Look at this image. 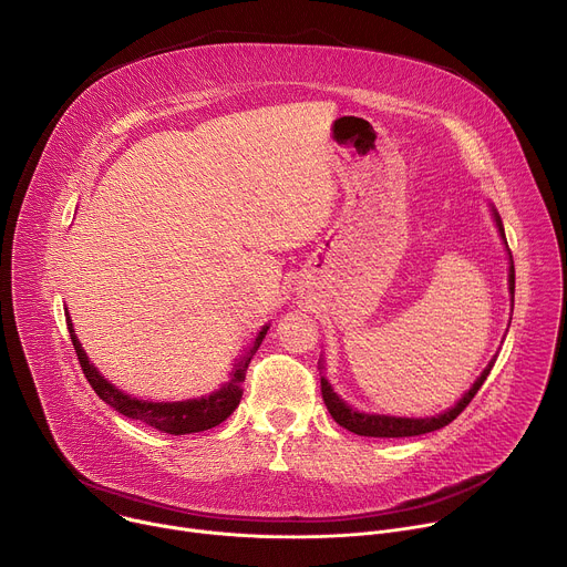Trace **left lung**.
I'll list each match as a JSON object with an SVG mask.
<instances>
[{"mask_svg": "<svg viewBox=\"0 0 567 567\" xmlns=\"http://www.w3.org/2000/svg\"><path fill=\"white\" fill-rule=\"evenodd\" d=\"M496 215V224L501 228V235L505 237V230H503V221ZM509 289L514 293V287H516V276H514V260H512V251H509ZM496 361V359H494ZM494 361L484 368V372L480 374V379L473 383V388L455 403V406L451 411H446L444 415H435V417H426V420H406V417H385V415H363V413H357L352 411L350 406H346V403L337 396V392L330 388V383L326 379H320V392H322V401H326V406L330 411V415L334 417V422L343 429H348L350 433H357L361 437H413V435H424V433H431V431H437V429H444L446 424H451L466 406L471 403V399L475 396V392L480 390V385L484 383V379L489 377L492 368H494Z\"/></svg>", "mask_w": 567, "mask_h": 567, "instance_id": "1", "label": "left lung"}]
</instances>
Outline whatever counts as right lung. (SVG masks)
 I'll return each instance as SVG.
<instances>
[{
    "mask_svg": "<svg viewBox=\"0 0 567 567\" xmlns=\"http://www.w3.org/2000/svg\"><path fill=\"white\" fill-rule=\"evenodd\" d=\"M66 330L75 350V357L80 361V368H83V374L87 377L90 385L94 388V392L110 403L114 411H118L125 417L138 420L161 433L168 435H188V433H199V431H208L213 426H219L235 409L241 399V381H245L247 368L251 363V357L256 354V350L260 348L265 334L269 328H262V332L258 334V339L254 341L251 350L241 357V361L235 365L233 379L217 392L202 396V399H193V401H175V403H154V401H141L134 399L125 392H121L118 388H114L110 381H105L99 370L90 363L85 350L80 348V341L73 334V326L71 318L66 313Z\"/></svg>",
    "mask_w": 567,
    "mask_h": 567,
    "instance_id": "right-lung-1",
    "label": "right lung"
}]
</instances>
